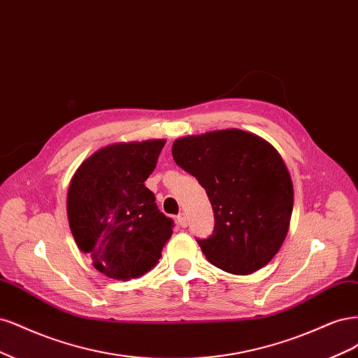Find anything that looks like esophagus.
<instances>
[{"mask_svg":"<svg viewBox=\"0 0 358 358\" xmlns=\"http://www.w3.org/2000/svg\"><path fill=\"white\" fill-rule=\"evenodd\" d=\"M177 222H178V224H180L181 227H186V226L189 224V222H187V217L184 215V214H180V215L177 217Z\"/></svg>","mask_w":358,"mask_h":358,"instance_id":"obj_1","label":"esophagus"}]
</instances>
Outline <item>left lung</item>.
Listing matches in <instances>:
<instances>
[{
  "mask_svg": "<svg viewBox=\"0 0 358 358\" xmlns=\"http://www.w3.org/2000/svg\"><path fill=\"white\" fill-rule=\"evenodd\" d=\"M172 157L213 205V235L198 239L206 260L235 275L268 264L293 211V182L280 153L255 134L224 129L178 138Z\"/></svg>",
  "mask_w": 358,
  "mask_h": 358,
  "instance_id": "obj_1",
  "label": "left lung"
}]
</instances>
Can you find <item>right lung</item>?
<instances>
[{
	"instance_id": "add662e5",
	"label": "right lung",
	"mask_w": 358,
	"mask_h": 358,
	"mask_svg": "<svg viewBox=\"0 0 358 358\" xmlns=\"http://www.w3.org/2000/svg\"><path fill=\"white\" fill-rule=\"evenodd\" d=\"M165 140L119 143L98 150L78 166L66 196L77 247L96 271L128 281L153 269L174 222L157 210L145 180Z\"/></svg>"
}]
</instances>
